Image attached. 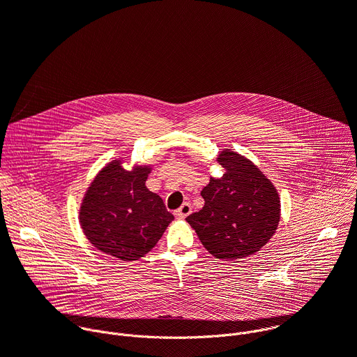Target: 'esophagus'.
<instances>
[{
    "mask_svg": "<svg viewBox=\"0 0 357 357\" xmlns=\"http://www.w3.org/2000/svg\"><path fill=\"white\" fill-rule=\"evenodd\" d=\"M190 212H192V206L189 205V203H183V205H182L176 212H175V215H176L178 218L183 219V218L189 216V215H190Z\"/></svg>",
    "mask_w": 357,
    "mask_h": 357,
    "instance_id": "obj_1",
    "label": "esophagus"
}]
</instances>
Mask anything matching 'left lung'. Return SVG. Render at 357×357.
<instances>
[{
  "instance_id": "obj_1",
  "label": "left lung",
  "mask_w": 357,
  "mask_h": 357,
  "mask_svg": "<svg viewBox=\"0 0 357 357\" xmlns=\"http://www.w3.org/2000/svg\"><path fill=\"white\" fill-rule=\"evenodd\" d=\"M225 169L202 189L205 206L186 218L213 257L225 261L260 251L274 236L281 202L273 182L244 155L225 148L216 158Z\"/></svg>"
}]
</instances>
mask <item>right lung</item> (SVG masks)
I'll return each mask as SVG.
<instances>
[{
  "mask_svg": "<svg viewBox=\"0 0 357 357\" xmlns=\"http://www.w3.org/2000/svg\"><path fill=\"white\" fill-rule=\"evenodd\" d=\"M123 164L117 158L97 172L82 199L79 222L97 250L135 261L155 247L174 215L161 196L145 186L152 165L126 169Z\"/></svg>",
  "mask_w": 357,
  "mask_h": 357,
  "instance_id": "right-lung-1",
  "label": "right lung"
}]
</instances>
